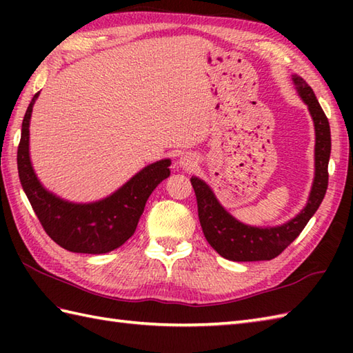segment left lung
Masks as SVG:
<instances>
[{"instance_id": "left-lung-1", "label": "left lung", "mask_w": 353, "mask_h": 353, "mask_svg": "<svg viewBox=\"0 0 353 353\" xmlns=\"http://www.w3.org/2000/svg\"><path fill=\"white\" fill-rule=\"evenodd\" d=\"M37 97L39 92L30 101L22 119L18 145L19 181L37 220L52 241L70 252L106 253L115 250L133 235L147 199L157 183L165 179L163 167H168V161L148 165L112 196L95 203L79 205L62 200L43 188L30 162L28 127ZM206 238L215 249V239L212 241V236L208 234Z\"/></svg>"}]
</instances>
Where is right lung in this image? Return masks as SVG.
<instances>
[{"instance_id":"1","label":"right lung","mask_w":353,"mask_h":353,"mask_svg":"<svg viewBox=\"0 0 353 353\" xmlns=\"http://www.w3.org/2000/svg\"><path fill=\"white\" fill-rule=\"evenodd\" d=\"M292 81H294L301 99L308 104L314 125H316V179H314L308 205L296 219H292L282 228L272 230L247 228L230 219V215L220 206L214 192L203 181H199L197 177L191 179V185L197 197L200 223L211 224L215 250L226 259L243 262L268 261L276 258L283 249H287L292 239L301 234L325 197L329 181L327 163L329 156H331L329 121L311 86L302 77L297 76L292 77Z\"/></svg>"}]
</instances>
